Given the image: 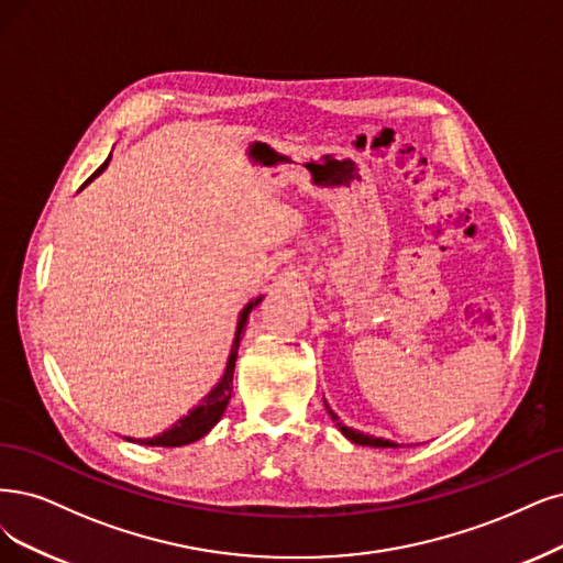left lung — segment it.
Segmentation results:
<instances>
[{"instance_id": "1", "label": "left lung", "mask_w": 563, "mask_h": 563, "mask_svg": "<svg viewBox=\"0 0 563 563\" xmlns=\"http://www.w3.org/2000/svg\"><path fill=\"white\" fill-rule=\"evenodd\" d=\"M324 406H327V401H324ZM327 412L331 415V420L336 422V427L341 429V433L345 435L347 441H352L355 445H371V448H397V443H391V441H385V439H376V435H368V433H362V431H355V429H350V427H345L341 420H339V415L331 410L329 406H327Z\"/></svg>"}]
</instances>
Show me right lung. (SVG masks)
Masks as SVG:
<instances>
[{
	"label": "right lung",
	"mask_w": 563,
	"mask_h": 563,
	"mask_svg": "<svg viewBox=\"0 0 563 563\" xmlns=\"http://www.w3.org/2000/svg\"><path fill=\"white\" fill-rule=\"evenodd\" d=\"M109 159H111V155H109ZM109 159L103 162V164L99 166V169L86 180V185H88L95 176H99L103 169H107ZM260 301H262V297H257L255 301H250V303L241 310L239 327H236V339H234L232 352H229L224 376H222L220 383L211 389V394H206V397L201 399V404H199L195 410H190V415H185V418H180L172 429L162 431L159 435H155V439H139L136 443L157 445V448H180V445H187V443H195V441L203 439V435L220 422V418H222V412H224L229 399H232V380H234V366H236L241 334L245 331L250 310H253ZM128 441H134V439H128Z\"/></svg>",
	"instance_id": "add662e5"
}]
</instances>
